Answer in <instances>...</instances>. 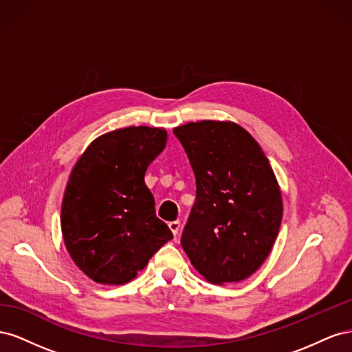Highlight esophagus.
I'll return each mask as SVG.
<instances>
[{
    "label": "esophagus",
    "mask_w": 352,
    "mask_h": 352,
    "mask_svg": "<svg viewBox=\"0 0 352 352\" xmlns=\"http://www.w3.org/2000/svg\"><path fill=\"white\" fill-rule=\"evenodd\" d=\"M168 228H170V230L173 232V235H175V238L179 235V230H180V221L179 220H175V221H170L168 223Z\"/></svg>",
    "instance_id": "1"
}]
</instances>
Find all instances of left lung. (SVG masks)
I'll return each mask as SVG.
<instances>
[{"label": "left lung", "instance_id": "left-lung-1", "mask_svg": "<svg viewBox=\"0 0 352 352\" xmlns=\"http://www.w3.org/2000/svg\"><path fill=\"white\" fill-rule=\"evenodd\" d=\"M173 133L197 182V201L180 239L184 251L210 283L250 278L272 251L283 214L267 157L233 122H190Z\"/></svg>", "mask_w": 352, "mask_h": 352}]
</instances>
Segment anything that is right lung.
<instances>
[{"label": "right lung", "instance_id": "1", "mask_svg": "<svg viewBox=\"0 0 352 352\" xmlns=\"http://www.w3.org/2000/svg\"><path fill=\"white\" fill-rule=\"evenodd\" d=\"M167 132L129 126L98 136L74 164L61 204V232L74 264L89 279L123 285L173 238L155 216L145 172Z\"/></svg>", "mask_w": 352, "mask_h": 352}]
</instances>
